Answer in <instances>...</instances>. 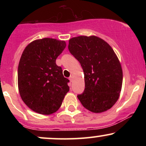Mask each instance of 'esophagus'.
Listing matches in <instances>:
<instances>
[{
  "label": "esophagus",
  "instance_id": "34e87169",
  "mask_svg": "<svg viewBox=\"0 0 146 146\" xmlns=\"http://www.w3.org/2000/svg\"><path fill=\"white\" fill-rule=\"evenodd\" d=\"M73 78L72 76H71L69 78V80H70V82H73Z\"/></svg>",
  "mask_w": 146,
  "mask_h": 146
}]
</instances>
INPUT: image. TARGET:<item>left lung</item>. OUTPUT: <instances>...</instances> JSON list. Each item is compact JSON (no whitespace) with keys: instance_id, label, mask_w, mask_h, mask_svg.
<instances>
[{"instance_id":"8db88e82","label":"left lung","mask_w":146,"mask_h":146,"mask_svg":"<svg viewBox=\"0 0 146 146\" xmlns=\"http://www.w3.org/2000/svg\"><path fill=\"white\" fill-rule=\"evenodd\" d=\"M68 48L84 74V91L78 95L82 104L95 113L109 110L119 98L123 81L121 63L115 51L95 36L72 38Z\"/></svg>"}]
</instances>
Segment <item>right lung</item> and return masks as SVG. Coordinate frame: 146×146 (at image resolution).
Wrapping results in <instances>:
<instances>
[{
	"mask_svg": "<svg viewBox=\"0 0 146 146\" xmlns=\"http://www.w3.org/2000/svg\"><path fill=\"white\" fill-rule=\"evenodd\" d=\"M66 42L45 38L30 42L25 47L18 68V86L24 103L33 111L51 115L61 106L69 90L57 58Z\"/></svg>",
	"mask_w": 146,
	"mask_h": 146,
	"instance_id": "obj_1",
	"label": "right lung"
}]
</instances>
